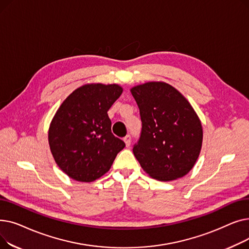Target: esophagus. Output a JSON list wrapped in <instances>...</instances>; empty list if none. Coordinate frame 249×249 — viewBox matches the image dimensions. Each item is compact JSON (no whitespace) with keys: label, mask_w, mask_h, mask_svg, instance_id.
I'll use <instances>...</instances> for the list:
<instances>
[{"label":"esophagus","mask_w":249,"mask_h":249,"mask_svg":"<svg viewBox=\"0 0 249 249\" xmlns=\"http://www.w3.org/2000/svg\"><path fill=\"white\" fill-rule=\"evenodd\" d=\"M123 140H124V142H125L126 146L129 147V146H130V143H131V136H130V135H126Z\"/></svg>","instance_id":"34e87169"}]
</instances>
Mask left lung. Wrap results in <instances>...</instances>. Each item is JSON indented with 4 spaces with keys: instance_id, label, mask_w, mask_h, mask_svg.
Segmentation results:
<instances>
[{
    "instance_id": "obj_1",
    "label": "left lung",
    "mask_w": 249,
    "mask_h": 249,
    "mask_svg": "<svg viewBox=\"0 0 249 249\" xmlns=\"http://www.w3.org/2000/svg\"><path fill=\"white\" fill-rule=\"evenodd\" d=\"M142 128L133 146L141 167L161 181L186 176L197 161L203 129L187 99L171 85L150 82L131 89Z\"/></svg>"
}]
</instances>
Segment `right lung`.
I'll use <instances>...</instances> for the list:
<instances>
[{
    "instance_id": "add662e5",
    "label": "right lung",
    "mask_w": 249,
    "mask_h": 249,
    "mask_svg": "<svg viewBox=\"0 0 249 249\" xmlns=\"http://www.w3.org/2000/svg\"><path fill=\"white\" fill-rule=\"evenodd\" d=\"M118 85L91 84L64 100L51 121L48 141L57 165L71 178L93 181L106 174L125 143L114 136L108 111L122 94Z\"/></svg>"
}]
</instances>
